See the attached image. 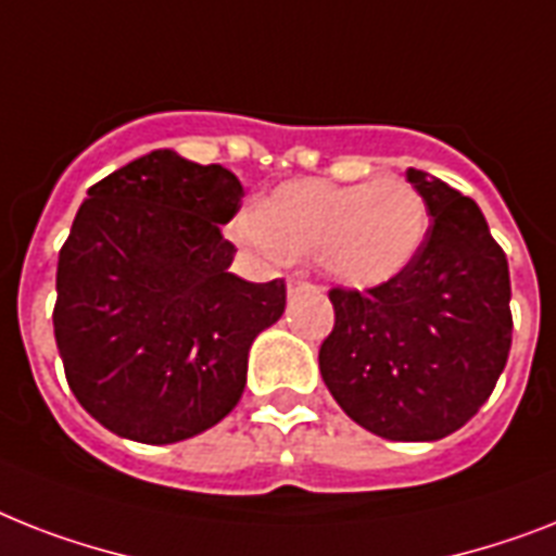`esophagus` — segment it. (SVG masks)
Masks as SVG:
<instances>
[{
	"label": "esophagus",
	"instance_id": "obj_1",
	"mask_svg": "<svg viewBox=\"0 0 556 556\" xmlns=\"http://www.w3.org/2000/svg\"><path fill=\"white\" fill-rule=\"evenodd\" d=\"M302 291H317V288L311 286L308 279H302V277L288 279V296H296V293H302Z\"/></svg>",
	"mask_w": 556,
	"mask_h": 556
}]
</instances>
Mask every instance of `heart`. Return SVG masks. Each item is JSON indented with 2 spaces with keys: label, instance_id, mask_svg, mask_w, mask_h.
<instances>
[{
  "label": "heart",
  "instance_id": "b5f03b06",
  "mask_svg": "<svg viewBox=\"0 0 556 556\" xmlns=\"http://www.w3.org/2000/svg\"><path fill=\"white\" fill-rule=\"evenodd\" d=\"M426 231V200L400 176L363 185L296 179L237 219L239 239L268 260H317L349 288H377L403 274Z\"/></svg>",
  "mask_w": 556,
  "mask_h": 556
}]
</instances>
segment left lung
Listing matches in <instances>:
<instances>
[{
    "label": "left lung",
    "mask_w": 556,
    "mask_h": 556,
    "mask_svg": "<svg viewBox=\"0 0 556 556\" xmlns=\"http://www.w3.org/2000/svg\"><path fill=\"white\" fill-rule=\"evenodd\" d=\"M431 214L403 274L365 293L331 288L319 371L354 422L396 442L442 440L497 386L511 351V279L485 216L437 176L408 168Z\"/></svg>",
    "instance_id": "left-lung-1"
}]
</instances>
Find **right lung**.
<instances>
[{
    "instance_id": "obj_1",
    "label": "right lung",
    "mask_w": 556,
    "mask_h": 556,
    "mask_svg": "<svg viewBox=\"0 0 556 556\" xmlns=\"http://www.w3.org/2000/svg\"><path fill=\"white\" fill-rule=\"evenodd\" d=\"M223 165L151 151L88 188L56 265L53 333L67 386L128 440L168 445L228 417L286 282L228 270L242 205Z\"/></svg>"
}]
</instances>
